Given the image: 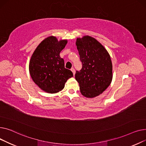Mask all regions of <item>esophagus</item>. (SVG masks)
Returning <instances> with one entry per match:
<instances>
[{"label": "esophagus", "instance_id": "obj_1", "mask_svg": "<svg viewBox=\"0 0 146 146\" xmlns=\"http://www.w3.org/2000/svg\"><path fill=\"white\" fill-rule=\"evenodd\" d=\"M71 71L72 72V73H73V74H74V75H75V69L74 68H72L71 69Z\"/></svg>", "mask_w": 146, "mask_h": 146}]
</instances>
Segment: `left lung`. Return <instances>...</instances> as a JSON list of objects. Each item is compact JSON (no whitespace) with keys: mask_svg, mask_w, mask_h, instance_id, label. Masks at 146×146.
Wrapping results in <instances>:
<instances>
[{"mask_svg":"<svg viewBox=\"0 0 146 146\" xmlns=\"http://www.w3.org/2000/svg\"><path fill=\"white\" fill-rule=\"evenodd\" d=\"M76 45L82 64L80 71H76L82 95L94 98L103 92L113 78V65L110 56L100 43L90 36L77 38Z\"/></svg>","mask_w":146,"mask_h":146,"instance_id":"left-lung-1","label":"left lung"}]
</instances>
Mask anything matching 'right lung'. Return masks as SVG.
Segmentation results:
<instances>
[{
    "label": "right lung",
    "instance_id": "1",
    "mask_svg": "<svg viewBox=\"0 0 146 146\" xmlns=\"http://www.w3.org/2000/svg\"><path fill=\"white\" fill-rule=\"evenodd\" d=\"M67 42L49 36L40 43L30 59L29 68L32 80L48 93L62 90L66 81L73 76L72 71L65 68L64 59L59 55Z\"/></svg>",
    "mask_w": 146,
    "mask_h": 146
}]
</instances>
